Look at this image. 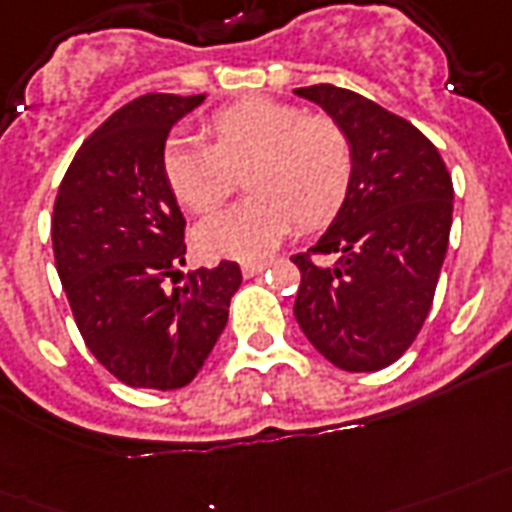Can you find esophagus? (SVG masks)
Returning <instances> with one entry per match:
<instances>
[{"instance_id": "34e87169", "label": "esophagus", "mask_w": 512, "mask_h": 512, "mask_svg": "<svg viewBox=\"0 0 512 512\" xmlns=\"http://www.w3.org/2000/svg\"><path fill=\"white\" fill-rule=\"evenodd\" d=\"M267 267H269L267 261H243V264H240V269H243L245 277L261 275V272H264V269H267Z\"/></svg>"}]
</instances>
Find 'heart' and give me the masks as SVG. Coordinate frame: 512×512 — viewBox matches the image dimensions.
<instances>
[{"label":"heart","instance_id":"b5f03b06","mask_svg":"<svg viewBox=\"0 0 512 512\" xmlns=\"http://www.w3.org/2000/svg\"><path fill=\"white\" fill-rule=\"evenodd\" d=\"M202 136L208 146L173 138L162 173L192 213L216 211L235 189V173H243L248 200L194 229V245L211 259H261L293 221L323 227L350 194L352 146L331 117L253 95L216 109L202 122Z\"/></svg>","mask_w":512,"mask_h":512}]
</instances>
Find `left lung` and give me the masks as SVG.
<instances>
[{
    "mask_svg": "<svg viewBox=\"0 0 512 512\" xmlns=\"http://www.w3.org/2000/svg\"><path fill=\"white\" fill-rule=\"evenodd\" d=\"M318 104L352 146L342 211L312 253L293 264L301 285L293 318L312 347L342 371H379L417 339L433 307L449 248L454 186L441 154L411 122L334 85L293 90Z\"/></svg>",
    "mask_w": 512,
    "mask_h": 512,
    "instance_id": "1",
    "label": "left lung"
}]
</instances>
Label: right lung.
<instances>
[{
	"mask_svg": "<svg viewBox=\"0 0 512 512\" xmlns=\"http://www.w3.org/2000/svg\"><path fill=\"white\" fill-rule=\"evenodd\" d=\"M202 101L149 93L122 106L79 146L55 197V269L79 334L128 387L192 382L243 283L235 261L186 277L178 269L186 221L162 152L173 125Z\"/></svg>",
	"mask_w": 512,
	"mask_h": 512,
	"instance_id": "1",
	"label": "right lung"
}]
</instances>
